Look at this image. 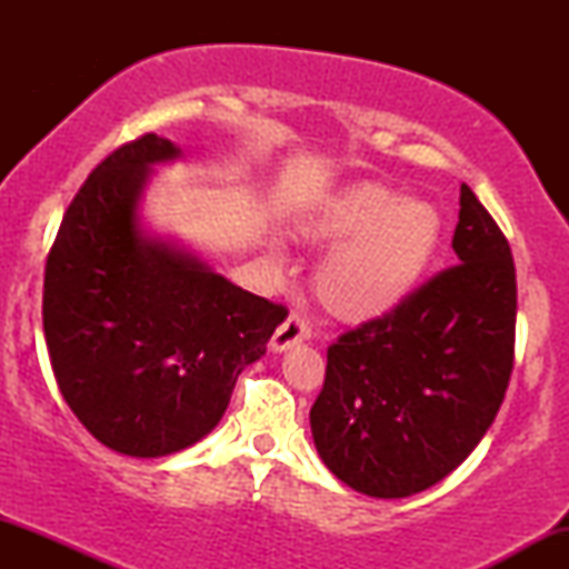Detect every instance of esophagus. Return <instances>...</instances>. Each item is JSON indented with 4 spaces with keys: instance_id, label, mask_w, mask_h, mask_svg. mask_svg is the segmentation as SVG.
Returning a JSON list of instances; mask_svg holds the SVG:
<instances>
[{
    "instance_id": "obj_1",
    "label": "esophagus",
    "mask_w": 569,
    "mask_h": 569,
    "mask_svg": "<svg viewBox=\"0 0 569 569\" xmlns=\"http://www.w3.org/2000/svg\"><path fill=\"white\" fill-rule=\"evenodd\" d=\"M310 335H312L310 323H307L299 312H289V318H286V321L276 329V335H272L270 348L276 352H283V350H289L291 345L305 342Z\"/></svg>"
}]
</instances>
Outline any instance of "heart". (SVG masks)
Instances as JSON below:
<instances>
[{
  "instance_id": "1",
  "label": "heart",
  "mask_w": 569,
  "mask_h": 569,
  "mask_svg": "<svg viewBox=\"0 0 569 569\" xmlns=\"http://www.w3.org/2000/svg\"><path fill=\"white\" fill-rule=\"evenodd\" d=\"M439 208L382 184L337 194L310 234L335 246L316 270V293L345 321H369L415 291L441 246Z\"/></svg>"
}]
</instances>
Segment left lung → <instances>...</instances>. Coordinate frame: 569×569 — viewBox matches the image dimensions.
Masks as SVG:
<instances>
[{
  "instance_id": "left-lung-1",
  "label": "left lung",
  "mask_w": 569,
  "mask_h": 569,
  "mask_svg": "<svg viewBox=\"0 0 569 569\" xmlns=\"http://www.w3.org/2000/svg\"><path fill=\"white\" fill-rule=\"evenodd\" d=\"M455 267L380 318L339 335L310 409L312 441L339 481L409 498L473 452L513 369L511 246L471 187H460Z\"/></svg>"
}]
</instances>
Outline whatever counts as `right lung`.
Segmentation results:
<instances>
[{"label": "right lung", "mask_w": 569, "mask_h": 569, "mask_svg": "<svg viewBox=\"0 0 569 569\" xmlns=\"http://www.w3.org/2000/svg\"><path fill=\"white\" fill-rule=\"evenodd\" d=\"M173 158L171 141L143 133L98 162L44 264L58 390L98 441L130 457L179 452L211 433L238 375L289 316L192 253L143 238L136 211L149 166Z\"/></svg>", "instance_id": "1"}]
</instances>
